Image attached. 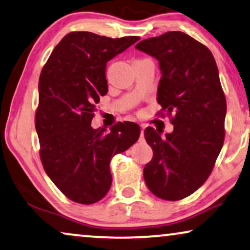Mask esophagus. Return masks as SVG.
Here are the masks:
<instances>
[{"mask_svg": "<svg viewBox=\"0 0 250 250\" xmlns=\"http://www.w3.org/2000/svg\"><path fill=\"white\" fill-rule=\"evenodd\" d=\"M140 126H142V130H140V140H144V125H140Z\"/></svg>", "mask_w": 250, "mask_h": 250, "instance_id": "esophagus-1", "label": "esophagus"}]
</instances>
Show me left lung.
I'll use <instances>...</instances> for the list:
<instances>
[{
  "mask_svg": "<svg viewBox=\"0 0 250 250\" xmlns=\"http://www.w3.org/2000/svg\"><path fill=\"white\" fill-rule=\"evenodd\" d=\"M136 48L159 61L157 114L167 112L174 125L164 138L152 126L145 129L153 159L144 179L159 198L184 199L207 180L223 146L227 101L216 62L205 45L181 31L147 38Z\"/></svg>",
  "mask_w": 250,
  "mask_h": 250,
  "instance_id": "1",
  "label": "left lung"
}]
</instances>
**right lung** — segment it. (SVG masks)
I'll list each match as a JSON object with an SVG mask.
<instances>
[{"label":"right lung","mask_w":250,"mask_h":250,"mask_svg":"<svg viewBox=\"0 0 250 250\" xmlns=\"http://www.w3.org/2000/svg\"><path fill=\"white\" fill-rule=\"evenodd\" d=\"M139 40L72 31L42 69L35 114L41 161L56 187L76 203L89 205L107 194L111 159L139 138L135 122H119L108 133L90 125L95 105L107 93L106 63Z\"/></svg>","instance_id":"right-lung-1"}]
</instances>
